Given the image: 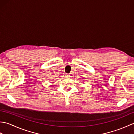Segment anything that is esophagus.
Segmentation results:
<instances>
[{
  "instance_id": "esophagus-1",
  "label": "esophagus",
  "mask_w": 134,
  "mask_h": 134,
  "mask_svg": "<svg viewBox=\"0 0 134 134\" xmlns=\"http://www.w3.org/2000/svg\"><path fill=\"white\" fill-rule=\"evenodd\" d=\"M65 77H69L70 75L69 74H65Z\"/></svg>"
}]
</instances>
